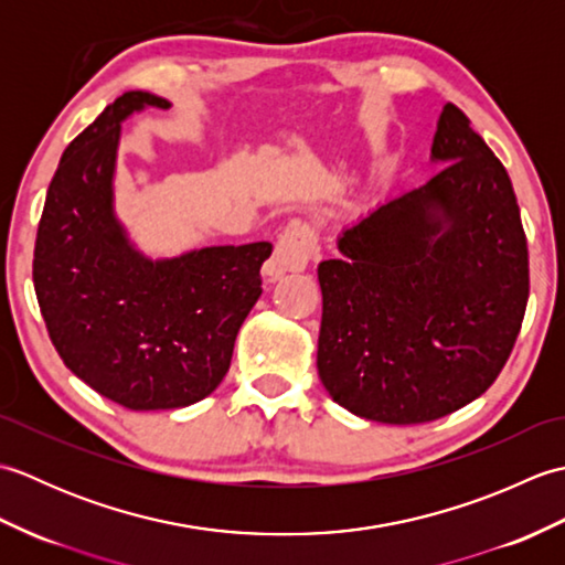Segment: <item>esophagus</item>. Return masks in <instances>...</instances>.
Listing matches in <instances>:
<instances>
[{"instance_id":"obj_1","label":"esophagus","mask_w":565,"mask_h":565,"mask_svg":"<svg viewBox=\"0 0 565 565\" xmlns=\"http://www.w3.org/2000/svg\"><path fill=\"white\" fill-rule=\"evenodd\" d=\"M318 235L303 221H291L276 239L274 255L264 262V279L276 281L289 271H301L310 259L318 257Z\"/></svg>"}]
</instances>
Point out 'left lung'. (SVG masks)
<instances>
[{
  "label": "left lung",
  "instance_id": "left-lung-1",
  "mask_svg": "<svg viewBox=\"0 0 565 565\" xmlns=\"http://www.w3.org/2000/svg\"><path fill=\"white\" fill-rule=\"evenodd\" d=\"M427 184L379 203L318 264V376L347 411L419 425L483 395L530 298V255L505 167L444 104Z\"/></svg>",
  "mask_w": 565,
  "mask_h": 565
}]
</instances>
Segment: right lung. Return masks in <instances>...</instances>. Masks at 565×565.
Instances as JSON below:
<instances>
[{
    "label": "right lung",
    "mask_w": 565,
    "mask_h": 565,
    "mask_svg": "<svg viewBox=\"0 0 565 565\" xmlns=\"http://www.w3.org/2000/svg\"><path fill=\"white\" fill-rule=\"evenodd\" d=\"M170 106L150 92L106 106L60 158L35 237L33 286L60 359L128 411L186 407L221 386L271 255L262 239L152 259L130 239L114 189L121 126Z\"/></svg>",
    "instance_id": "1"
}]
</instances>
